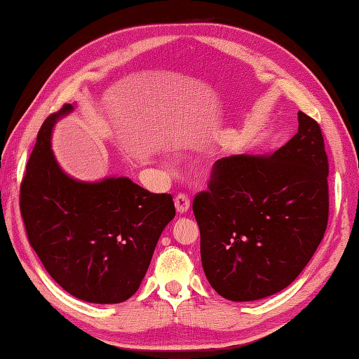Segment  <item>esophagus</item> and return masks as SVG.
Instances as JSON below:
<instances>
[{
    "label": "esophagus",
    "mask_w": 359,
    "mask_h": 359,
    "mask_svg": "<svg viewBox=\"0 0 359 359\" xmlns=\"http://www.w3.org/2000/svg\"><path fill=\"white\" fill-rule=\"evenodd\" d=\"M174 203H175V210H177V212H180V215H184V212H187L189 210V205H191V203H189L188 196H185V194L175 196Z\"/></svg>",
    "instance_id": "obj_1"
}]
</instances>
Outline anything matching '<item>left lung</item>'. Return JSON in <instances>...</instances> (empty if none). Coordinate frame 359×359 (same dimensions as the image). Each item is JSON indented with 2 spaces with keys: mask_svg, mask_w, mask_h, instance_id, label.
I'll list each match as a JSON object with an SVG mask.
<instances>
[{
  "mask_svg": "<svg viewBox=\"0 0 359 359\" xmlns=\"http://www.w3.org/2000/svg\"><path fill=\"white\" fill-rule=\"evenodd\" d=\"M297 133L270 157L230 156L196 196L202 266L228 301L287 288L315 255L329 219V162L319 125L297 112Z\"/></svg>",
  "mask_w": 359,
  "mask_h": 359,
  "instance_id": "left-lung-1",
  "label": "left lung"
}]
</instances>
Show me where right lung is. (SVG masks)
<instances>
[{"instance_id":"add662e5","label":"right lung","mask_w":359,"mask_h":359,"mask_svg":"<svg viewBox=\"0 0 359 359\" xmlns=\"http://www.w3.org/2000/svg\"><path fill=\"white\" fill-rule=\"evenodd\" d=\"M65 104L43 123L21 184V216L46 271L67 293L93 304H118L139 290L160 234L175 216L172 197L129 177L74 179L52 151Z\"/></svg>"}]
</instances>
